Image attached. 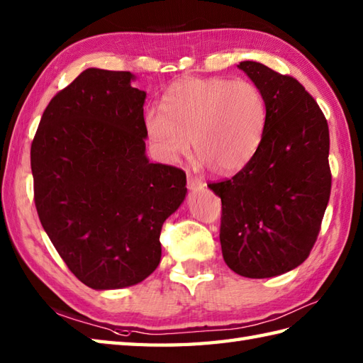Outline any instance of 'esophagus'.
I'll list each match as a JSON object with an SVG mask.
<instances>
[{
    "instance_id": "34e87169",
    "label": "esophagus",
    "mask_w": 363,
    "mask_h": 363,
    "mask_svg": "<svg viewBox=\"0 0 363 363\" xmlns=\"http://www.w3.org/2000/svg\"><path fill=\"white\" fill-rule=\"evenodd\" d=\"M203 186V182L199 179V177L192 175V174H188V188L189 189H199Z\"/></svg>"
}]
</instances>
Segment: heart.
<instances>
[{
    "label": "heart",
    "instance_id": "b5f03b06",
    "mask_svg": "<svg viewBox=\"0 0 363 363\" xmlns=\"http://www.w3.org/2000/svg\"><path fill=\"white\" fill-rule=\"evenodd\" d=\"M163 111L150 110L146 130L166 161L196 154L219 172H235L256 154L267 125V101L248 80L188 79L166 94Z\"/></svg>",
    "mask_w": 363,
    "mask_h": 363
}]
</instances>
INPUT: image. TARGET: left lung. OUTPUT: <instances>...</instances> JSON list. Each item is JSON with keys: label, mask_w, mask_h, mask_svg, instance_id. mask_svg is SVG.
I'll use <instances>...</instances> for the list:
<instances>
[{"label": "left lung", "mask_w": 363, "mask_h": 363, "mask_svg": "<svg viewBox=\"0 0 363 363\" xmlns=\"http://www.w3.org/2000/svg\"><path fill=\"white\" fill-rule=\"evenodd\" d=\"M267 101V125L256 154L223 182V259L238 275L272 278L306 261L331 194L329 128L315 99L292 76L257 62L238 65Z\"/></svg>", "instance_id": "1"}]
</instances>
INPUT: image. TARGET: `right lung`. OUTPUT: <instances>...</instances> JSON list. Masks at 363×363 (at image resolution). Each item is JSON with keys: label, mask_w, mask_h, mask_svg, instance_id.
Here are the masks:
<instances>
[{"label": "right lung", "mask_w": 363, "mask_h": 363, "mask_svg": "<svg viewBox=\"0 0 363 363\" xmlns=\"http://www.w3.org/2000/svg\"><path fill=\"white\" fill-rule=\"evenodd\" d=\"M133 79L80 72L48 104L30 146L40 222L96 291L138 284L158 267L161 227L188 191L182 169L146 157V91Z\"/></svg>", "instance_id": "obj_1"}]
</instances>
